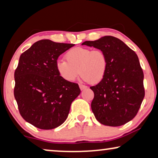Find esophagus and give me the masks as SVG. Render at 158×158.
Listing matches in <instances>:
<instances>
[{"label": "esophagus", "mask_w": 158, "mask_h": 158, "mask_svg": "<svg viewBox=\"0 0 158 158\" xmlns=\"http://www.w3.org/2000/svg\"><path fill=\"white\" fill-rule=\"evenodd\" d=\"M79 87H80V88H81V90H85V89H86V88H88L87 86H86V85H82V84H80V85H79Z\"/></svg>", "instance_id": "1"}]
</instances>
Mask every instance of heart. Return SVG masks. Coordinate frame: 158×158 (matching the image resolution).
Masks as SVG:
<instances>
[{
	"label": "heart",
	"instance_id": "b5f03b06",
	"mask_svg": "<svg viewBox=\"0 0 158 158\" xmlns=\"http://www.w3.org/2000/svg\"><path fill=\"white\" fill-rule=\"evenodd\" d=\"M65 60H58L56 68L60 77L68 82L74 81L82 75V78L91 83H98L104 78L108 70V58L101 49L77 47L64 55Z\"/></svg>",
	"mask_w": 158,
	"mask_h": 158
}]
</instances>
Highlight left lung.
<instances>
[{
  "mask_svg": "<svg viewBox=\"0 0 158 158\" xmlns=\"http://www.w3.org/2000/svg\"><path fill=\"white\" fill-rule=\"evenodd\" d=\"M82 44L104 52L108 70L91 89V109L95 117L106 126H122L137 115L144 97V74L137 54L119 39L105 36Z\"/></svg>",
  "mask_w": 158,
  "mask_h": 158,
  "instance_id": "8db88e82",
  "label": "left lung"
}]
</instances>
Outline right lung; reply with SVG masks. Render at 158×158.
I'll return each instance as SVG.
<instances>
[{
	"instance_id": "1",
	"label": "right lung",
	"mask_w": 158,
	"mask_h": 158,
	"mask_svg": "<svg viewBox=\"0 0 158 158\" xmlns=\"http://www.w3.org/2000/svg\"><path fill=\"white\" fill-rule=\"evenodd\" d=\"M74 45L40 40L19 58L14 97L23 119L39 129L63 124L71 103L81 94L78 84L64 81L56 68L59 56Z\"/></svg>"
}]
</instances>
